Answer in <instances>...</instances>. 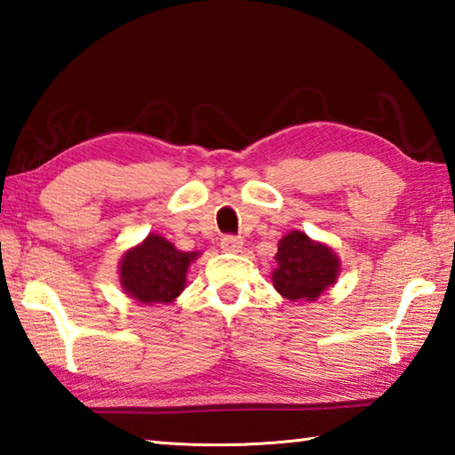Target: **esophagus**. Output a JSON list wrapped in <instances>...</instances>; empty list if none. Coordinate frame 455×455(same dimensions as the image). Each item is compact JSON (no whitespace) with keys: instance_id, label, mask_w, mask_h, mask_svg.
<instances>
[{"instance_id":"1","label":"esophagus","mask_w":455,"mask_h":455,"mask_svg":"<svg viewBox=\"0 0 455 455\" xmlns=\"http://www.w3.org/2000/svg\"><path fill=\"white\" fill-rule=\"evenodd\" d=\"M220 249L225 252H238L243 249V241L236 236H225L220 241Z\"/></svg>"}]
</instances>
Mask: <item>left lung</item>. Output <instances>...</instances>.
<instances>
[{
    "label": "left lung",
    "mask_w": 455,
    "mask_h": 455,
    "mask_svg": "<svg viewBox=\"0 0 455 455\" xmlns=\"http://www.w3.org/2000/svg\"><path fill=\"white\" fill-rule=\"evenodd\" d=\"M273 287L292 303H313L337 283L341 260L329 244L313 241L303 230H291L275 255Z\"/></svg>",
    "instance_id": "obj_1"
}]
</instances>
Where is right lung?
Listing matches in <instances>:
<instances>
[{"instance_id":"obj_1","label":"right lung","mask_w":455,"mask_h":455,"mask_svg":"<svg viewBox=\"0 0 455 455\" xmlns=\"http://www.w3.org/2000/svg\"><path fill=\"white\" fill-rule=\"evenodd\" d=\"M198 257V251H179L164 236L150 233L120 259V287L136 303L168 305L187 287L188 267Z\"/></svg>"}]
</instances>
